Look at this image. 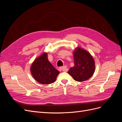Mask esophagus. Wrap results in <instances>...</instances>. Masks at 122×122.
<instances>
[{
	"instance_id": "obj_1",
	"label": "esophagus",
	"mask_w": 122,
	"mask_h": 122,
	"mask_svg": "<svg viewBox=\"0 0 122 122\" xmlns=\"http://www.w3.org/2000/svg\"><path fill=\"white\" fill-rule=\"evenodd\" d=\"M59 70L60 71H67V69L66 66H64L63 67H60L59 68Z\"/></svg>"
}]
</instances>
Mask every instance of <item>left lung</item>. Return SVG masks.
<instances>
[{"instance_id":"obj_1","label":"left lung","mask_w":122,"mask_h":122,"mask_svg":"<svg viewBox=\"0 0 122 122\" xmlns=\"http://www.w3.org/2000/svg\"><path fill=\"white\" fill-rule=\"evenodd\" d=\"M74 65L68 71L73 79L83 81L91 77L95 71V61L87 51L77 47L73 52Z\"/></svg>"}]
</instances>
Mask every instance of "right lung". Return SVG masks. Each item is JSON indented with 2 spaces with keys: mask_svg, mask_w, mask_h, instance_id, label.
I'll return each mask as SVG.
<instances>
[{
  "mask_svg": "<svg viewBox=\"0 0 122 122\" xmlns=\"http://www.w3.org/2000/svg\"><path fill=\"white\" fill-rule=\"evenodd\" d=\"M47 53H44L32 63L31 73L34 79L41 84H52L56 81L59 71L49 62Z\"/></svg>",
  "mask_w": 122,
  "mask_h": 122,
  "instance_id": "1",
  "label": "right lung"
}]
</instances>
